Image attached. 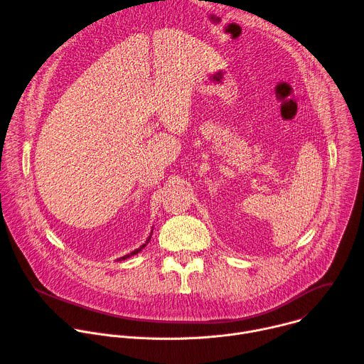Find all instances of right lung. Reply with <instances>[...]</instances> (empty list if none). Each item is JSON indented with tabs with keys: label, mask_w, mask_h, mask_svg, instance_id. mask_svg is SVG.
Segmentation results:
<instances>
[{
	"label": "right lung",
	"mask_w": 364,
	"mask_h": 364,
	"mask_svg": "<svg viewBox=\"0 0 364 364\" xmlns=\"http://www.w3.org/2000/svg\"><path fill=\"white\" fill-rule=\"evenodd\" d=\"M151 237H152V234H151V235H149V238H148V241H146V242H144V244H143V245H141V247H139V248H137V250H134V251H132V252H130V254H127V255H124V257H122V258H119V261H120V259H126V258H129V257H132V255H134V254H139V252H140V251H141V250H143V248H144V247H146V244H148V242H149V241H151Z\"/></svg>",
	"instance_id": "obj_1"
}]
</instances>
